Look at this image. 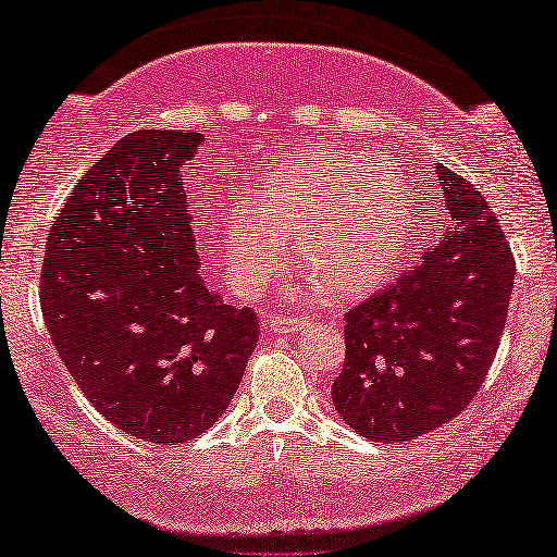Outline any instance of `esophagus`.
Masks as SVG:
<instances>
[{
	"instance_id": "obj_1",
	"label": "esophagus",
	"mask_w": 557,
	"mask_h": 557,
	"mask_svg": "<svg viewBox=\"0 0 557 557\" xmlns=\"http://www.w3.org/2000/svg\"><path fill=\"white\" fill-rule=\"evenodd\" d=\"M307 320L305 317H280V314H268L262 320L264 332L270 334H295L299 330H305Z\"/></svg>"
}]
</instances>
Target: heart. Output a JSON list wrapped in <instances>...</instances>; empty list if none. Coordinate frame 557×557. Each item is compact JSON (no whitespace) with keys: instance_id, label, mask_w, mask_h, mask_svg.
<instances>
[{"instance_id":"b5f03b06","label":"heart","mask_w":557,"mask_h":557,"mask_svg":"<svg viewBox=\"0 0 557 557\" xmlns=\"http://www.w3.org/2000/svg\"><path fill=\"white\" fill-rule=\"evenodd\" d=\"M247 213L218 218L220 250L233 285L258 295L277 275L285 237L305 270L289 297L324 287L332 302L372 293L406 260L413 220L392 165L364 153L302 156L272 168Z\"/></svg>"}]
</instances>
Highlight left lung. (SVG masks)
<instances>
[{
  "label": "left lung",
  "instance_id": "left-lung-1",
  "mask_svg": "<svg viewBox=\"0 0 557 557\" xmlns=\"http://www.w3.org/2000/svg\"><path fill=\"white\" fill-rule=\"evenodd\" d=\"M419 181V220L436 243L421 262L351 307L339 417L369 441L404 444L444 426L473 401L496 359L516 262L479 188L436 163Z\"/></svg>",
  "mask_w": 557,
  "mask_h": 557
}]
</instances>
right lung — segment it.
<instances>
[{
	"instance_id": "add662e5",
	"label": "right lung",
	"mask_w": 557,
	"mask_h": 557,
	"mask_svg": "<svg viewBox=\"0 0 557 557\" xmlns=\"http://www.w3.org/2000/svg\"><path fill=\"white\" fill-rule=\"evenodd\" d=\"M202 134L134 131L69 193L41 268V312L96 411L151 444L223 417L260 337L258 314L200 277L190 196Z\"/></svg>"
}]
</instances>
